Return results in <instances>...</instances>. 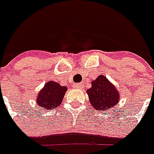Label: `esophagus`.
Returning a JSON list of instances; mask_svg holds the SVG:
<instances>
[{"instance_id":"esophagus-1","label":"esophagus","mask_w":154,"mask_h":154,"mask_svg":"<svg viewBox=\"0 0 154 154\" xmlns=\"http://www.w3.org/2000/svg\"><path fill=\"white\" fill-rule=\"evenodd\" d=\"M73 87L75 88H77V89H80V88H82V83H76V84L73 85Z\"/></svg>"}]
</instances>
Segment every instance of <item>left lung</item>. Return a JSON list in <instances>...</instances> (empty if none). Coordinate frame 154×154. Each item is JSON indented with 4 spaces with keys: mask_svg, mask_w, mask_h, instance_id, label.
Masks as SVG:
<instances>
[{
    "mask_svg": "<svg viewBox=\"0 0 154 154\" xmlns=\"http://www.w3.org/2000/svg\"><path fill=\"white\" fill-rule=\"evenodd\" d=\"M87 93L92 107L101 112L112 110L120 98V93L117 88L103 75H100L92 81V87L87 90Z\"/></svg>",
    "mask_w": 154,
    "mask_h": 154,
    "instance_id": "obj_1",
    "label": "left lung"
}]
</instances>
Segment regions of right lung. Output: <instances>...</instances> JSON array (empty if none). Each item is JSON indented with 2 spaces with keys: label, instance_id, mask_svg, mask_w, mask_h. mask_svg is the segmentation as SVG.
I'll use <instances>...</instances> for the list:
<instances>
[{
  "label": "right lung",
  "instance_id": "obj_1",
  "mask_svg": "<svg viewBox=\"0 0 154 154\" xmlns=\"http://www.w3.org/2000/svg\"><path fill=\"white\" fill-rule=\"evenodd\" d=\"M66 90V87L61 86L56 82H47L37 94L36 103L40 107L47 110L57 107L62 102Z\"/></svg>",
  "mask_w": 154,
  "mask_h": 154
}]
</instances>
